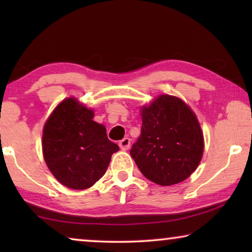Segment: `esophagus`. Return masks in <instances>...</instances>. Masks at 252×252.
I'll list each match as a JSON object with an SVG mask.
<instances>
[{
  "mask_svg": "<svg viewBox=\"0 0 252 252\" xmlns=\"http://www.w3.org/2000/svg\"><path fill=\"white\" fill-rule=\"evenodd\" d=\"M119 147L122 150H128L130 147V139H128V137H125V139L119 141Z\"/></svg>",
  "mask_w": 252,
  "mask_h": 252,
  "instance_id": "esophagus-1",
  "label": "esophagus"
}]
</instances>
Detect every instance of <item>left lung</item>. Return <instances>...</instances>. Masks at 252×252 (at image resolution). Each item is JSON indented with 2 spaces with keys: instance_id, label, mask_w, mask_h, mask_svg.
I'll return each instance as SVG.
<instances>
[{
  "instance_id": "1",
  "label": "left lung",
  "mask_w": 252,
  "mask_h": 252,
  "mask_svg": "<svg viewBox=\"0 0 252 252\" xmlns=\"http://www.w3.org/2000/svg\"><path fill=\"white\" fill-rule=\"evenodd\" d=\"M141 135L130 156L144 177L160 186L184 181L197 168L204 141L198 120L182 99L160 95L143 106Z\"/></svg>"
}]
</instances>
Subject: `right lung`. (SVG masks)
Masks as SVG:
<instances>
[{"instance_id":"1","label":"right lung","mask_w":252,"mask_h":252,"mask_svg":"<svg viewBox=\"0 0 252 252\" xmlns=\"http://www.w3.org/2000/svg\"><path fill=\"white\" fill-rule=\"evenodd\" d=\"M93 118V110L77 99L66 98L57 105L44 125V160L65 187H92L104 175L112 154L119 150L106 136L105 127Z\"/></svg>"}]
</instances>
